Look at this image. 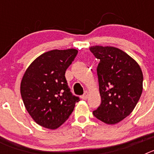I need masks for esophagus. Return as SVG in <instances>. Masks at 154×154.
<instances>
[{"instance_id":"esophagus-1","label":"esophagus","mask_w":154,"mask_h":154,"mask_svg":"<svg viewBox=\"0 0 154 154\" xmlns=\"http://www.w3.org/2000/svg\"><path fill=\"white\" fill-rule=\"evenodd\" d=\"M87 98H88V92H85V93H84L83 95L81 96V99H86Z\"/></svg>"}]
</instances>
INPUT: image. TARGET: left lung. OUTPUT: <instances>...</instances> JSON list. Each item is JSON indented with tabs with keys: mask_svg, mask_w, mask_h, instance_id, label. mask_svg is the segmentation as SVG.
Returning <instances> with one entry per match:
<instances>
[{
	"mask_svg": "<svg viewBox=\"0 0 154 154\" xmlns=\"http://www.w3.org/2000/svg\"><path fill=\"white\" fill-rule=\"evenodd\" d=\"M90 51L97 66L101 104L93 111L95 117L116 124L130 115L143 91L142 70L134 59L117 48L93 46Z\"/></svg>",
	"mask_w": 154,
	"mask_h": 154,
	"instance_id": "left-lung-1",
	"label": "left lung"
}]
</instances>
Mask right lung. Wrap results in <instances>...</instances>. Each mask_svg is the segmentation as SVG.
<instances>
[{
	"label": "right lung",
	"instance_id": "add662e5",
	"mask_svg": "<svg viewBox=\"0 0 154 154\" xmlns=\"http://www.w3.org/2000/svg\"><path fill=\"white\" fill-rule=\"evenodd\" d=\"M77 54L73 48L47 51L30 65L23 76L21 94L25 108L43 127L60 126L80 100L70 91L65 75Z\"/></svg>",
	"mask_w": 154,
	"mask_h": 154
}]
</instances>
